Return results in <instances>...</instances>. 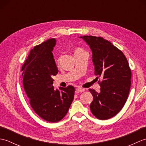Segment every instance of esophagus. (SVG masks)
<instances>
[{
  "instance_id": "obj_1",
  "label": "esophagus",
  "mask_w": 146,
  "mask_h": 146,
  "mask_svg": "<svg viewBox=\"0 0 146 146\" xmlns=\"http://www.w3.org/2000/svg\"><path fill=\"white\" fill-rule=\"evenodd\" d=\"M85 91V88H83L81 87H78L76 88V92H83Z\"/></svg>"
}]
</instances>
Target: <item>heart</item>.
<instances>
[{
	"label": "heart",
	"mask_w": 146,
	"mask_h": 146,
	"mask_svg": "<svg viewBox=\"0 0 146 146\" xmlns=\"http://www.w3.org/2000/svg\"><path fill=\"white\" fill-rule=\"evenodd\" d=\"M83 50L80 48H76L75 49V53H77V52H83Z\"/></svg>",
	"instance_id": "heart-1"
}]
</instances>
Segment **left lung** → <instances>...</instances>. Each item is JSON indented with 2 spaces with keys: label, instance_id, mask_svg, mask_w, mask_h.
I'll return each instance as SVG.
<instances>
[{
  "label": "left lung",
  "instance_id": "left-lung-1",
  "mask_svg": "<svg viewBox=\"0 0 146 146\" xmlns=\"http://www.w3.org/2000/svg\"><path fill=\"white\" fill-rule=\"evenodd\" d=\"M90 46L93 54L95 75L102 78L98 82L100 92L89 89L94 97L90 104L93 115L100 120L115 115L125 105L131 85V70L122 51L101 37H80Z\"/></svg>",
  "mask_w": 146,
  "mask_h": 146
}]
</instances>
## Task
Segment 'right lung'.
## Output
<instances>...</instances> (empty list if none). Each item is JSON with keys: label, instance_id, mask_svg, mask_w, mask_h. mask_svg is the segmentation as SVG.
<instances>
[{"label": "right lung", "instance_id": "right-lung-1", "mask_svg": "<svg viewBox=\"0 0 146 146\" xmlns=\"http://www.w3.org/2000/svg\"><path fill=\"white\" fill-rule=\"evenodd\" d=\"M56 39H49L36 46L22 67L23 86L34 111L42 119L57 122L66 115L72 103L75 88L54 90L52 77L58 70L52 51Z\"/></svg>", "mask_w": 146, "mask_h": 146}]
</instances>
